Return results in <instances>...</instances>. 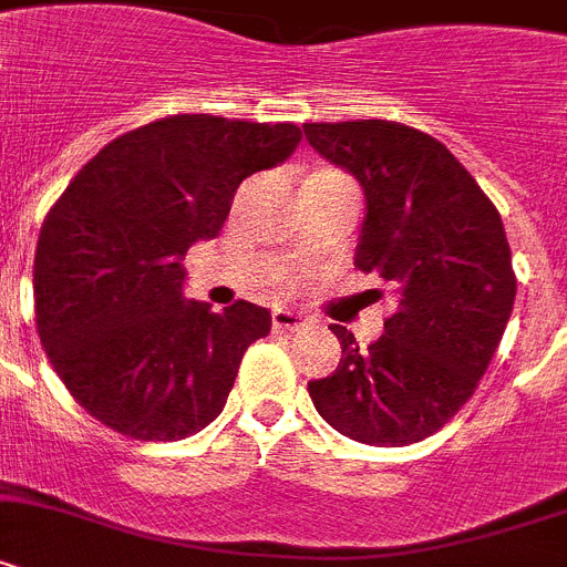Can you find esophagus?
Here are the masks:
<instances>
[{
    "mask_svg": "<svg viewBox=\"0 0 567 567\" xmlns=\"http://www.w3.org/2000/svg\"><path fill=\"white\" fill-rule=\"evenodd\" d=\"M270 322H274V328H277V331H299V328H302V317H297V313L293 311H282V308H277V311L270 313Z\"/></svg>",
    "mask_w": 567,
    "mask_h": 567,
    "instance_id": "esophagus-1",
    "label": "esophagus"
}]
</instances>
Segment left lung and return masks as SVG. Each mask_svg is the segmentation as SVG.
Listing matches in <instances>:
<instances>
[{
  "label": "left lung",
  "instance_id": "left-lung-1",
  "mask_svg": "<svg viewBox=\"0 0 567 567\" xmlns=\"http://www.w3.org/2000/svg\"><path fill=\"white\" fill-rule=\"evenodd\" d=\"M313 151L365 194L357 268L391 285L385 333L342 344L337 371L308 382L342 436L402 447L440 431L476 391L499 348L516 277L499 210L440 140L385 120L308 122Z\"/></svg>",
  "mask_w": 567,
  "mask_h": 567
}]
</instances>
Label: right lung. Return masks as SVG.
Listing matches in <instances>:
<instances>
[{
	"instance_id": "right-lung-1",
	"label": "right lung",
	"mask_w": 567,
	"mask_h": 567,
	"mask_svg": "<svg viewBox=\"0 0 567 567\" xmlns=\"http://www.w3.org/2000/svg\"><path fill=\"white\" fill-rule=\"evenodd\" d=\"M299 140L293 122L179 113L113 140L59 196L33 259L37 331L102 425L174 442L223 413L270 313L185 299L182 259L223 230L239 182L282 165Z\"/></svg>"
}]
</instances>
